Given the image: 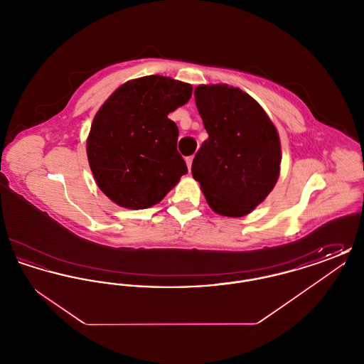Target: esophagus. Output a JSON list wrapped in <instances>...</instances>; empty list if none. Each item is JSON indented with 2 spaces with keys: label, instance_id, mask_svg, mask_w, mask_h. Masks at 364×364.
Instances as JSON below:
<instances>
[{
  "label": "esophagus",
  "instance_id": "obj_1",
  "mask_svg": "<svg viewBox=\"0 0 364 364\" xmlns=\"http://www.w3.org/2000/svg\"><path fill=\"white\" fill-rule=\"evenodd\" d=\"M192 161H193V156H187V158H186V162H187V166H188L190 171L191 166H192Z\"/></svg>",
  "mask_w": 364,
  "mask_h": 364
}]
</instances>
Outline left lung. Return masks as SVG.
Masks as SVG:
<instances>
[{
	"label": "left lung",
	"mask_w": 364,
	"mask_h": 364,
	"mask_svg": "<svg viewBox=\"0 0 364 364\" xmlns=\"http://www.w3.org/2000/svg\"><path fill=\"white\" fill-rule=\"evenodd\" d=\"M195 102L208 139L193 158L192 176L215 213L242 217L277 183V129L260 105L240 88L196 87Z\"/></svg>",
	"instance_id": "8db88e82"
}]
</instances>
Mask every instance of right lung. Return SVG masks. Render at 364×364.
<instances>
[{"mask_svg":"<svg viewBox=\"0 0 364 364\" xmlns=\"http://www.w3.org/2000/svg\"><path fill=\"white\" fill-rule=\"evenodd\" d=\"M192 87L151 75L117 88L91 124L87 156L105 195L119 206L147 208L173 188L187 165L168 114L188 102Z\"/></svg>","mask_w":364,"mask_h":364,"instance_id":"obj_1","label":"right lung"}]
</instances>
